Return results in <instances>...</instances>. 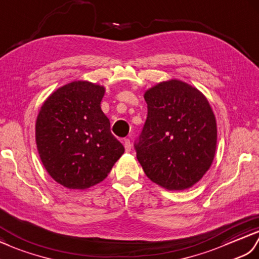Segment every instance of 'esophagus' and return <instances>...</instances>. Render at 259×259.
<instances>
[{
  "label": "esophagus",
  "instance_id": "34e87169",
  "mask_svg": "<svg viewBox=\"0 0 259 259\" xmlns=\"http://www.w3.org/2000/svg\"><path fill=\"white\" fill-rule=\"evenodd\" d=\"M124 147H125V151L126 152H130L131 151L132 144H131V141L128 139H125L124 140Z\"/></svg>",
  "mask_w": 259,
  "mask_h": 259
}]
</instances>
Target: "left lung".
<instances>
[{"mask_svg":"<svg viewBox=\"0 0 259 259\" xmlns=\"http://www.w3.org/2000/svg\"><path fill=\"white\" fill-rule=\"evenodd\" d=\"M147 117L134 143L152 182L169 191L192 187L207 171L216 151V119L200 92L178 79L149 89Z\"/></svg>","mask_w":259,"mask_h":259,"instance_id":"obj_1","label":"left lung"}]
</instances>
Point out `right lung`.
Segmentation results:
<instances>
[{"mask_svg":"<svg viewBox=\"0 0 259 259\" xmlns=\"http://www.w3.org/2000/svg\"><path fill=\"white\" fill-rule=\"evenodd\" d=\"M105 89L85 81L62 86L48 97L35 126L37 151L55 182L85 189L102 182L124 146L101 110Z\"/></svg>","mask_w":259,"mask_h":259,"instance_id":"obj_1","label":"right lung"}]
</instances>
